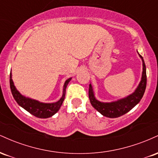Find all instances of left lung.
Returning a JSON list of instances; mask_svg holds the SVG:
<instances>
[{"label":"left lung","instance_id":"1","mask_svg":"<svg viewBox=\"0 0 158 158\" xmlns=\"http://www.w3.org/2000/svg\"><path fill=\"white\" fill-rule=\"evenodd\" d=\"M139 56L143 61L142 79L135 91L128 97L113 102H101L95 99L91 85H89L88 96H89L90 102L92 106L105 117H109V118H116V117H120L131 110L142 99L146 88L147 79H146V64L142 56L140 55Z\"/></svg>","mask_w":158,"mask_h":158}]
</instances>
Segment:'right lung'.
Returning a JSON list of instances; mask_svg holds the SVG:
<instances>
[{
	"label": "right lung",
	"mask_w": 158,
	"mask_h": 158,
	"mask_svg": "<svg viewBox=\"0 0 158 158\" xmlns=\"http://www.w3.org/2000/svg\"><path fill=\"white\" fill-rule=\"evenodd\" d=\"M70 79H71V78L65 81L64 88H63L62 97L58 102L54 103H42L37 100H35V99L23 97L15 88L13 81H12L11 73L10 77V85L12 96H13L15 100L20 106L22 107L29 113L32 114L36 117H39V118H48V117H50L52 115H54L59 110L61 106L62 105L65 97L67 85H68L69 81H70Z\"/></svg>",
	"instance_id": "right-lung-1"
}]
</instances>
